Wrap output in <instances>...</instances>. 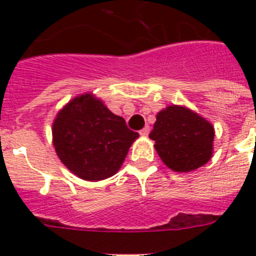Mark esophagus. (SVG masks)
<instances>
[{"label": "esophagus", "mask_w": 256, "mask_h": 256, "mask_svg": "<svg viewBox=\"0 0 256 256\" xmlns=\"http://www.w3.org/2000/svg\"><path fill=\"white\" fill-rule=\"evenodd\" d=\"M148 132H150V128H148V126H144V128L140 132V136H148Z\"/></svg>", "instance_id": "34e87169"}]
</instances>
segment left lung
<instances>
[{
  "label": "left lung",
  "mask_w": 256,
  "mask_h": 256,
  "mask_svg": "<svg viewBox=\"0 0 256 256\" xmlns=\"http://www.w3.org/2000/svg\"><path fill=\"white\" fill-rule=\"evenodd\" d=\"M148 136L156 142L164 164L179 172L200 168L212 156L214 128L211 124L182 106L172 104L158 112Z\"/></svg>",
  "instance_id": "left-lung-1"
}]
</instances>
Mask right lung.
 <instances>
[{
  "instance_id": "1",
  "label": "right lung",
  "mask_w": 256,
  "mask_h": 256,
  "mask_svg": "<svg viewBox=\"0 0 256 256\" xmlns=\"http://www.w3.org/2000/svg\"><path fill=\"white\" fill-rule=\"evenodd\" d=\"M140 134L92 94L74 98L57 114L53 142L62 164L85 180H102L120 170Z\"/></svg>"
}]
</instances>
